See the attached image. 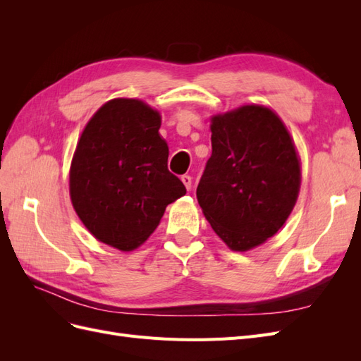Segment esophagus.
<instances>
[{
	"label": "esophagus",
	"mask_w": 361,
	"mask_h": 361,
	"mask_svg": "<svg viewBox=\"0 0 361 361\" xmlns=\"http://www.w3.org/2000/svg\"><path fill=\"white\" fill-rule=\"evenodd\" d=\"M180 179H182V182H183V185H185V188H187V190L190 191L191 187H192V178L190 176V174H183V176H182Z\"/></svg>",
	"instance_id": "34e87169"
}]
</instances>
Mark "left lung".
I'll use <instances>...</instances> for the list:
<instances>
[{
	"mask_svg": "<svg viewBox=\"0 0 361 361\" xmlns=\"http://www.w3.org/2000/svg\"><path fill=\"white\" fill-rule=\"evenodd\" d=\"M212 155L197 200L228 248L264 244L285 224L298 197L301 170L280 117L262 105H244L211 120Z\"/></svg>",
	"mask_w": 361,
	"mask_h": 361,
	"instance_id": "1",
	"label": "left lung"
}]
</instances>
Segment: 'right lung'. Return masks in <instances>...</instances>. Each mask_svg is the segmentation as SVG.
<instances>
[{"label": "right lung", "mask_w": 361, "mask_h": 361, "mask_svg": "<svg viewBox=\"0 0 361 361\" xmlns=\"http://www.w3.org/2000/svg\"><path fill=\"white\" fill-rule=\"evenodd\" d=\"M161 116L138 99L104 104L84 128L69 173L75 212L101 243L130 251L187 192L169 171Z\"/></svg>", "instance_id": "obj_1"}]
</instances>
